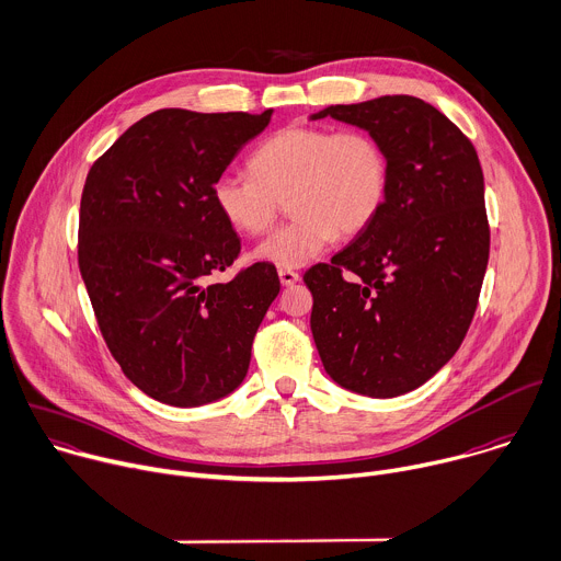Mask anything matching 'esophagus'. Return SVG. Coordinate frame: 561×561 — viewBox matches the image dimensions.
<instances>
[{
    "label": "esophagus",
    "mask_w": 561,
    "mask_h": 561,
    "mask_svg": "<svg viewBox=\"0 0 561 561\" xmlns=\"http://www.w3.org/2000/svg\"><path fill=\"white\" fill-rule=\"evenodd\" d=\"M278 278H280V283H283L285 287H291L294 283L300 280V274L294 272V270H278Z\"/></svg>",
    "instance_id": "34e87169"
}]
</instances>
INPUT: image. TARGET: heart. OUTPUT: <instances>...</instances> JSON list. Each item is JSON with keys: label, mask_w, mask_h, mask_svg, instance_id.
I'll return each instance as SVG.
<instances>
[{"label": "heart", "mask_w": 561, "mask_h": 561, "mask_svg": "<svg viewBox=\"0 0 561 561\" xmlns=\"http://www.w3.org/2000/svg\"><path fill=\"white\" fill-rule=\"evenodd\" d=\"M250 172H220L211 203L232 230L259 237L287 196L291 218L256 245L254 259L294 270L320 256L335 237L371 226L389 194L391 161L369 130L289 126L252 152Z\"/></svg>", "instance_id": "obj_1"}]
</instances>
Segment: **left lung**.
<instances>
[{
  "instance_id": "left-lung-1",
  "label": "left lung",
  "mask_w": 561,
  "mask_h": 561,
  "mask_svg": "<svg viewBox=\"0 0 561 561\" xmlns=\"http://www.w3.org/2000/svg\"><path fill=\"white\" fill-rule=\"evenodd\" d=\"M324 117L374 133L391 181L371 226L302 276L313 343L341 387L396 398L454 358L476 316L491 245L482 165L462 130L417 96L311 115Z\"/></svg>"
}]
</instances>
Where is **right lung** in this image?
<instances>
[{
    "mask_svg": "<svg viewBox=\"0 0 561 561\" xmlns=\"http://www.w3.org/2000/svg\"><path fill=\"white\" fill-rule=\"evenodd\" d=\"M272 112L157 110L85 176L77 254L96 324L126 378L163 404L201 407L232 393L280 291L270 263L209 283L241 254L211 183Z\"/></svg>",
    "mask_w": 561,
    "mask_h": 561,
    "instance_id": "right-lung-1",
    "label": "right lung"
}]
</instances>
